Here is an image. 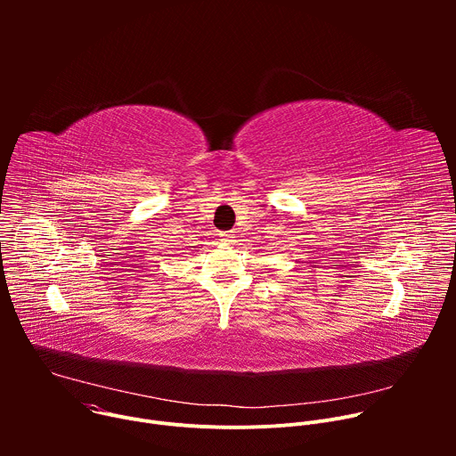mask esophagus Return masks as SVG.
<instances>
[{
	"label": "esophagus",
	"instance_id": "34e87169",
	"mask_svg": "<svg viewBox=\"0 0 456 456\" xmlns=\"http://www.w3.org/2000/svg\"><path fill=\"white\" fill-rule=\"evenodd\" d=\"M220 236H222V241H224V243H227V245L234 243V234H231V232H222Z\"/></svg>",
	"mask_w": 456,
	"mask_h": 456
}]
</instances>
